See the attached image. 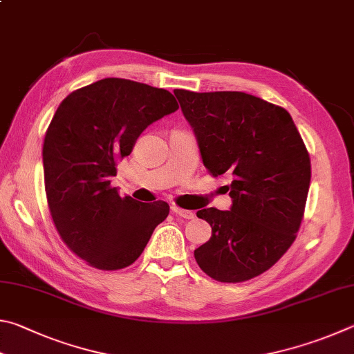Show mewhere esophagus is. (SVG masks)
Returning a JSON list of instances; mask_svg holds the SVG:
<instances>
[{
	"mask_svg": "<svg viewBox=\"0 0 354 354\" xmlns=\"http://www.w3.org/2000/svg\"><path fill=\"white\" fill-rule=\"evenodd\" d=\"M172 213H176V216H180V218H185V219H194V213L193 212H188V209L178 208L176 205L172 207Z\"/></svg>",
	"mask_w": 354,
	"mask_h": 354,
	"instance_id": "esophagus-1",
	"label": "esophagus"
}]
</instances>
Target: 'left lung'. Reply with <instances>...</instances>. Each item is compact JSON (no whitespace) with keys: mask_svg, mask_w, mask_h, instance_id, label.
Returning <instances> with one entry per match:
<instances>
[{"mask_svg":"<svg viewBox=\"0 0 354 354\" xmlns=\"http://www.w3.org/2000/svg\"><path fill=\"white\" fill-rule=\"evenodd\" d=\"M202 161L230 177L232 207L203 208L212 238L194 250L214 280L241 283L270 269L294 243L311 182V160L283 107L241 91L176 90Z\"/></svg>","mask_w":354,"mask_h":354,"instance_id":"1","label":"left lung"}]
</instances>
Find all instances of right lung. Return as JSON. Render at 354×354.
Masks as SVG:
<instances>
[{
  "label": "right lung",
  "instance_id": "obj_1",
  "mask_svg": "<svg viewBox=\"0 0 354 354\" xmlns=\"http://www.w3.org/2000/svg\"><path fill=\"white\" fill-rule=\"evenodd\" d=\"M177 109L167 90L107 77L55 110L43 142L49 212L64 243L93 268H127L169 214L166 202L121 197L110 182L142 130Z\"/></svg>",
  "mask_w": 354,
  "mask_h": 354
}]
</instances>
